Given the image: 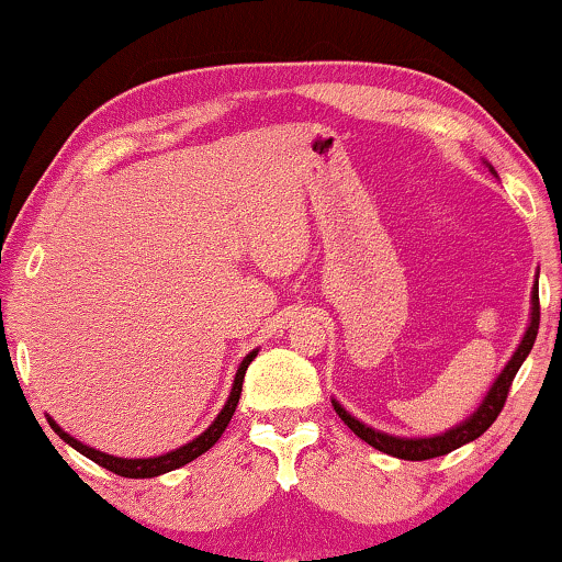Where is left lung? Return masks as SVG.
Instances as JSON below:
<instances>
[{
	"mask_svg": "<svg viewBox=\"0 0 562 562\" xmlns=\"http://www.w3.org/2000/svg\"><path fill=\"white\" fill-rule=\"evenodd\" d=\"M491 173H496L494 168H491ZM537 329H540V286H537V281H535V286H532V314H529V327H527L525 337H521L519 348L514 350L512 360L506 363L504 371L498 373V379L494 381V386L488 389V394L481 402L479 409H475L465 422H460L458 427L448 429V432L435 435V437H396V435H389V432H379V429L363 425V422L345 412L340 404L333 402L337 417H340L345 425H348L352 432L360 437V440H366L375 450L386 452V456H394V458H402V460H429V458L448 456V452L458 450L460 445L473 442L475 437H481L491 425H494L496 417L504 409L506 396H509L514 375H517L521 363H525V358L529 356V350H532Z\"/></svg>",
	"mask_w": 562,
	"mask_h": 562,
	"instance_id": "1",
	"label": "left lung"
}]
</instances>
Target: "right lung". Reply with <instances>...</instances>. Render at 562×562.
Returning a JSON list of instances; mask_svg holds the SVG:
<instances>
[{"label": "right lung", "instance_id": "add662e5", "mask_svg": "<svg viewBox=\"0 0 562 562\" xmlns=\"http://www.w3.org/2000/svg\"><path fill=\"white\" fill-rule=\"evenodd\" d=\"M256 356H258V350H252V352H248V356L243 358V363H240V368H237V373H235V383H233V391H229V396H227V404L222 406V412L217 414V417H214L212 425L206 427L202 435L194 437V440L187 442V445H181V448H176L171 452H166V456H158V458H114V456H106V452H99L94 448H89V445H83V442L76 440V437L64 432V429H60L50 417H48V422H50V427L56 429V435L60 437V440H64L66 445H71L74 450H79L81 456H87L89 460H94L97 465L106 468V471H112V473H117V475H125V479H156V475H160V473L176 471V468L191 463V460L202 456V452L210 450L212 445L220 440L222 432H225L227 425H229V419H233L237 402H240L245 371H248V366L252 363V358H256Z\"/></svg>", "mask_w": 562, "mask_h": 562}]
</instances>
